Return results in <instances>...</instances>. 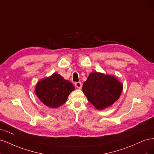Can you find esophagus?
<instances>
[{"instance_id": "esophagus-1", "label": "esophagus", "mask_w": 154, "mask_h": 154, "mask_svg": "<svg viewBox=\"0 0 154 154\" xmlns=\"http://www.w3.org/2000/svg\"><path fill=\"white\" fill-rule=\"evenodd\" d=\"M75 86H76V88H82V83L80 82H76L75 83Z\"/></svg>"}]
</instances>
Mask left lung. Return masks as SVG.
<instances>
[{"label":"left lung","mask_w":154,"mask_h":154,"mask_svg":"<svg viewBox=\"0 0 154 154\" xmlns=\"http://www.w3.org/2000/svg\"><path fill=\"white\" fill-rule=\"evenodd\" d=\"M82 90L96 109L103 110L119 98L123 84L113 75L93 72L83 83Z\"/></svg>","instance_id":"obj_1"}]
</instances>
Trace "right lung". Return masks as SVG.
<instances>
[{
	"instance_id": "1",
	"label": "right lung",
	"mask_w": 154,
	"mask_h": 154,
	"mask_svg": "<svg viewBox=\"0 0 154 154\" xmlns=\"http://www.w3.org/2000/svg\"><path fill=\"white\" fill-rule=\"evenodd\" d=\"M73 91L74 87L72 83L54 72L38 82L35 93L45 105L55 109L66 103L69 95Z\"/></svg>"
}]
</instances>
